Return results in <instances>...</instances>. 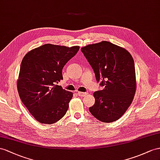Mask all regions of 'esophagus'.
I'll return each mask as SVG.
<instances>
[{
	"label": "esophagus",
	"instance_id": "34e87169",
	"mask_svg": "<svg viewBox=\"0 0 160 160\" xmlns=\"http://www.w3.org/2000/svg\"><path fill=\"white\" fill-rule=\"evenodd\" d=\"M78 95L80 96V97H84L85 95H87V92H77Z\"/></svg>",
	"mask_w": 160,
	"mask_h": 160
}]
</instances>
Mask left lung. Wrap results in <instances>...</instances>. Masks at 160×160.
Wrapping results in <instances>:
<instances>
[{
  "mask_svg": "<svg viewBox=\"0 0 160 160\" xmlns=\"http://www.w3.org/2000/svg\"><path fill=\"white\" fill-rule=\"evenodd\" d=\"M103 89L93 93L92 115L103 122L116 121L132 103L136 92V74L132 55L125 48L108 41L81 48Z\"/></svg>",
  "mask_w": 160,
  "mask_h": 160,
  "instance_id": "left-lung-1",
  "label": "left lung"
}]
</instances>
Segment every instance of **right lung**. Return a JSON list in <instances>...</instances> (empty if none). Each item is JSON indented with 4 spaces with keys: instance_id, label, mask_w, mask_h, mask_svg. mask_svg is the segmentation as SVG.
I'll list each match as a JSON object with an SVG mask.
<instances>
[{
    "instance_id": "add662e5",
    "label": "right lung",
    "mask_w": 160,
    "mask_h": 160,
    "mask_svg": "<svg viewBox=\"0 0 160 160\" xmlns=\"http://www.w3.org/2000/svg\"><path fill=\"white\" fill-rule=\"evenodd\" d=\"M80 47L51 44L32 49L24 56L18 80L20 99L36 120L51 124L66 113L73 93L57 85L62 69Z\"/></svg>"
}]
</instances>
